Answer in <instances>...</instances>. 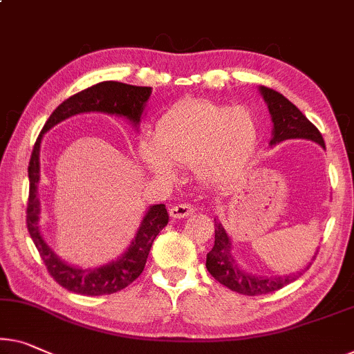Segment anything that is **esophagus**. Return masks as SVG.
I'll list each match as a JSON object with an SVG mask.
<instances>
[{
    "label": "esophagus",
    "mask_w": 354,
    "mask_h": 354,
    "mask_svg": "<svg viewBox=\"0 0 354 354\" xmlns=\"http://www.w3.org/2000/svg\"><path fill=\"white\" fill-rule=\"evenodd\" d=\"M195 211V208L192 207L191 203H179V205H175V207L170 208V214L171 218H187V216H191Z\"/></svg>",
    "instance_id": "1"
}]
</instances>
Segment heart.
Wrapping results in <instances>:
<instances>
[{
    "instance_id": "b5f03b06",
    "label": "heart",
    "mask_w": 354,
    "mask_h": 354,
    "mask_svg": "<svg viewBox=\"0 0 354 354\" xmlns=\"http://www.w3.org/2000/svg\"><path fill=\"white\" fill-rule=\"evenodd\" d=\"M257 141L259 127L248 109L191 98L162 114L140 157L156 175L175 178V165L195 167L203 183H219L245 165Z\"/></svg>"
}]
</instances>
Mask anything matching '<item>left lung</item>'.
Segmentation results:
<instances>
[{"mask_svg":"<svg viewBox=\"0 0 354 354\" xmlns=\"http://www.w3.org/2000/svg\"><path fill=\"white\" fill-rule=\"evenodd\" d=\"M261 93L268 104V111H270L273 120V140L270 141V145L279 143L283 140L305 138L326 147L323 135L319 133V130L284 95L263 86L261 87ZM313 259H316V256ZM310 266H312V262L308 263L305 270H308ZM207 268L211 277L218 279L221 284L243 295H261L278 291V289L300 278V275H304L305 272L304 270L286 277H259L241 270L234 262V259H232L229 236L225 234L223 225L216 219L214 245L207 254Z\"/></svg>","mask_w":354,"mask_h":354,"instance_id":"8db88e82","label":"left lung"}]
</instances>
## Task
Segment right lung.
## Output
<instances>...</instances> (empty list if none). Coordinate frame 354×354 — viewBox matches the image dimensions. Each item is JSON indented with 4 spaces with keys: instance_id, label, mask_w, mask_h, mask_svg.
Segmentation results:
<instances>
[{
    "instance_id": "obj_1",
    "label": "right lung",
    "mask_w": 354,
    "mask_h": 354,
    "mask_svg": "<svg viewBox=\"0 0 354 354\" xmlns=\"http://www.w3.org/2000/svg\"><path fill=\"white\" fill-rule=\"evenodd\" d=\"M149 95L151 87L130 86V84L115 81L98 82L92 87L84 88L57 106L42 127L38 140L33 146L28 165L30 192L28 203H26V227H28L31 240H33L49 275L68 291L81 295H106L118 292L129 286L130 283H133L143 273L151 246L159 232L168 224L170 216H168L165 205L151 207L140 225L135 240L131 241L129 251L119 261L109 263V266L86 270V268L71 267L60 261L52 252L50 248L44 243L38 229L39 200L36 195V189H38L39 181V145L42 133H46L55 124L71 118V115L91 113V111L124 115L136 125L140 122Z\"/></svg>"
}]
</instances>
